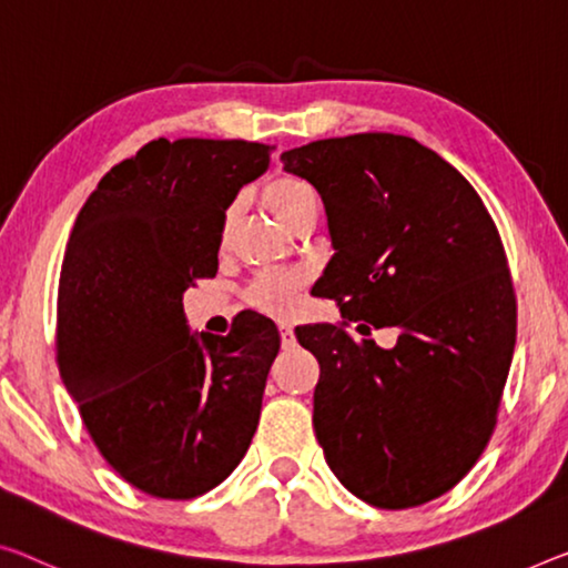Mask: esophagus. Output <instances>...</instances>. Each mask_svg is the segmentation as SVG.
I'll return each instance as SVG.
<instances>
[{"mask_svg": "<svg viewBox=\"0 0 568 568\" xmlns=\"http://www.w3.org/2000/svg\"><path fill=\"white\" fill-rule=\"evenodd\" d=\"M278 335H282V345L286 347V351L296 345V335H294L292 325H278Z\"/></svg>", "mask_w": 568, "mask_h": 568, "instance_id": "esophagus-1", "label": "esophagus"}]
</instances>
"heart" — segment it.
<instances>
[{
    "mask_svg": "<svg viewBox=\"0 0 568 568\" xmlns=\"http://www.w3.org/2000/svg\"><path fill=\"white\" fill-rule=\"evenodd\" d=\"M261 200L278 223L290 225L304 207L314 203V195L302 180L274 178L261 190ZM302 284L304 276L300 272H264L246 286L243 296L248 307L272 314V317H286L296 307Z\"/></svg>",
    "mask_w": 568,
    "mask_h": 568,
    "instance_id": "1",
    "label": "heart"
}]
</instances>
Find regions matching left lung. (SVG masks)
Returning a JSON list of instances; mask_svg holds the SVG:
<instances>
[{"instance_id": "left-lung-1", "label": "left lung", "mask_w": 568, "mask_h": 568, "mask_svg": "<svg viewBox=\"0 0 568 568\" xmlns=\"http://www.w3.org/2000/svg\"><path fill=\"white\" fill-rule=\"evenodd\" d=\"M282 162L322 195L335 248L314 290L343 325L296 329L320 363V447L375 508L429 503L475 467L497 424L516 347L500 233L475 187L412 136L320 139ZM371 326H396L397 345L383 352Z\"/></svg>"}]
</instances>
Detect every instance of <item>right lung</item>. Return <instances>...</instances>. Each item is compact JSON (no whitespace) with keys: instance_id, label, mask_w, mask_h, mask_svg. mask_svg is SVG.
I'll list each match as a JSON object with an SVG mask.
<instances>
[{"instance_id":"right-lung-1","label":"right lung","mask_w":568,"mask_h":568,"mask_svg":"<svg viewBox=\"0 0 568 568\" xmlns=\"http://www.w3.org/2000/svg\"><path fill=\"white\" fill-rule=\"evenodd\" d=\"M274 146L154 139L103 174L68 241L58 371L103 459L129 485L190 500L229 477L258 426L278 329L251 312L193 335L182 294L217 272L225 211Z\"/></svg>"}]
</instances>
